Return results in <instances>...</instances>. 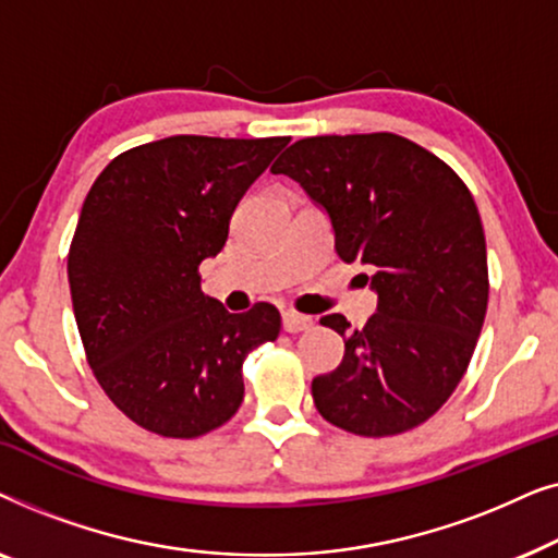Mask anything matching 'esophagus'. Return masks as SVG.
Masks as SVG:
<instances>
[{"instance_id":"obj_1","label":"esophagus","mask_w":558,"mask_h":558,"mask_svg":"<svg viewBox=\"0 0 558 558\" xmlns=\"http://www.w3.org/2000/svg\"><path fill=\"white\" fill-rule=\"evenodd\" d=\"M281 323H284L287 332H302V330H310V327H312V317L300 315V312H284Z\"/></svg>"}]
</instances>
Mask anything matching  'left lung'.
Masks as SVG:
<instances>
[{
    "label": "left lung",
    "mask_w": 558,
    "mask_h": 558,
    "mask_svg": "<svg viewBox=\"0 0 558 558\" xmlns=\"http://www.w3.org/2000/svg\"><path fill=\"white\" fill-rule=\"evenodd\" d=\"M330 218L342 262L373 271L378 307L363 330L319 319L345 340L332 373L312 380L319 414L361 437L414 429L460 384L487 310L477 205L452 167L399 134L310 136L271 167Z\"/></svg>",
    "instance_id": "obj_1"
}]
</instances>
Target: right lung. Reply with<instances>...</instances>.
Masks as SVG:
<instances>
[{"instance_id": "obj_1", "label": "right lung", "mask_w": 558, "mask_h": 558, "mask_svg": "<svg viewBox=\"0 0 558 558\" xmlns=\"http://www.w3.org/2000/svg\"><path fill=\"white\" fill-rule=\"evenodd\" d=\"M287 142L167 136L111 159L88 190L68 254L75 323L106 396L147 432L218 429L243 401L246 355L277 340L274 304L231 315L197 266Z\"/></svg>"}]
</instances>
